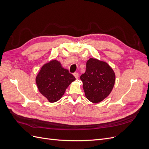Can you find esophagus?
<instances>
[{
    "label": "esophagus",
    "mask_w": 149,
    "mask_h": 149,
    "mask_svg": "<svg viewBox=\"0 0 149 149\" xmlns=\"http://www.w3.org/2000/svg\"><path fill=\"white\" fill-rule=\"evenodd\" d=\"M73 75H74V76L75 77V78H76V79L78 78V77H79V74H78V73H74L73 74Z\"/></svg>",
    "instance_id": "obj_1"
}]
</instances>
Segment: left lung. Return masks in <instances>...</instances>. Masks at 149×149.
<instances>
[{"label":"left lung","instance_id":"obj_1","mask_svg":"<svg viewBox=\"0 0 149 149\" xmlns=\"http://www.w3.org/2000/svg\"><path fill=\"white\" fill-rule=\"evenodd\" d=\"M85 96L93 103L103 101L109 95L114 86L116 75L106 62L91 58L86 62V70L80 76Z\"/></svg>","mask_w":149,"mask_h":149}]
</instances>
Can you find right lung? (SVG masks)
Segmentation results:
<instances>
[{
  "instance_id": "add662e5",
  "label": "right lung",
  "mask_w": 149,
  "mask_h": 149,
  "mask_svg": "<svg viewBox=\"0 0 149 149\" xmlns=\"http://www.w3.org/2000/svg\"><path fill=\"white\" fill-rule=\"evenodd\" d=\"M76 79L56 60L44 64L35 78L39 92L49 102H55L64 95L66 89Z\"/></svg>"
}]
</instances>
